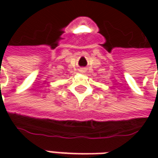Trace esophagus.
<instances>
[{
	"label": "esophagus",
	"instance_id": "1",
	"mask_svg": "<svg viewBox=\"0 0 158 158\" xmlns=\"http://www.w3.org/2000/svg\"><path fill=\"white\" fill-rule=\"evenodd\" d=\"M80 72H81V73H85V69H80Z\"/></svg>",
	"mask_w": 158,
	"mask_h": 158
}]
</instances>
